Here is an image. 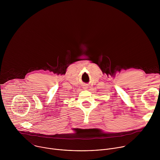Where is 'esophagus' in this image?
I'll use <instances>...</instances> for the list:
<instances>
[{
    "label": "esophagus",
    "mask_w": 160,
    "mask_h": 160,
    "mask_svg": "<svg viewBox=\"0 0 160 160\" xmlns=\"http://www.w3.org/2000/svg\"><path fill=\"white\" fill-rule=\"evenodd\" d=\"M83 88H84L85 90H86V89H87V87H83Z\"/></svg>",
    "instance_id": "obj_1"
}]
</instances>
